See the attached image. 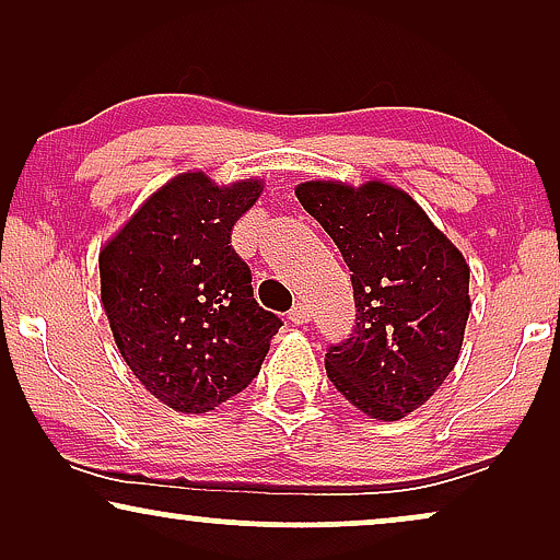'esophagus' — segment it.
<instances>
[{
    "label": "esophagus",
    "instance_id": "esophagus-1",
    "mask_svg": "<svg viewBox=\"0 0 560 560\" xmlns=\"http://www.w3.org/2000/svg\"><path fill=\"white\" fill-rule=\"evenodd\" d=\"M288 318L293 320L295 326H305L311 320V311H308V305H303V303H298V305H293V311L288 313Z\"/></svg>",
    "mask_w": 560,
    "mask_h": 560
}]
</instances>
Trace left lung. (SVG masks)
Listing matches in <instances>:
<instances>
[{"label":"left lung","instance_id":"left-lung-1","mask_svg":"<svg viewBox=\"0 0 560 560\" xmlns=\"http://www.w3.org/2000/svg\"><path fill=\"white\" fill-rule=\"evenodd\" d=\"M295 196L336 242L354 288L357 326L328 349V380L370 418L400 420L458 362L469 265L416 198L385 180H305Z\"/></svg>","mask_w":560,"mask_h":560}]
</instances>
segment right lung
I'll return each mask as SVG.
<instances>
[{
	"label": "right lung",
	"instance_id": "right-lung-1",
	"mask_svg": "<svg viewBox=\"0 0 560 560\" xmlns=\"http://www.w3.org/2000/svg\"><path fill=\"white\" fill-rule=\"evenodd\" d=\"M262 178L229 186L203 171L160 186L98 252L102 305L140 385L178 412H209L242 393L282 326L252 295L232 229Z\"/></svg>",
	"mask_w": 560,
	"mask_h": 560
}]
</instances>
